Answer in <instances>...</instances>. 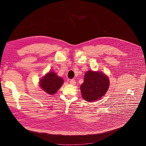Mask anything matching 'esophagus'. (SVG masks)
<instances>
[{"instance_id":"1","label":"esophagus","mask_w":146,"mask_h":146,"mask_svg":"<svg viewBox=\"0 0 146 146\" xmlns=\"http://www.w3.org/2000/svg\"><path fill=\"white\" fill-rule=\"evenodd\" d=\"M69 82H70V83L72 85H74L76 84V81L74 79H71V80H70V81H69Z\"/></svg>"}]
</instances>
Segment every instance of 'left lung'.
<instances>
[{
	"label": "left lung",
	"mask_w": 146,
	"mask_h": 146,
	"mask_svg": "<svg viewBox=\"0 0 146 146\" xmlns=\"http://www.w3.org/2000/svg\"><path fill=\"white\" fill-rule=\"evenodd\" d=\"M109 86V79L103 73L88 71L80 86L82 97L88 101H95L105 94Z\"/></svg>",
	"instance_id": "1"
}]
</instances>
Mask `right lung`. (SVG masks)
<instances>
[{
    "instance_id": "1",
    "label": "right lung",
    "mask_w": 146,
    "mask_h": 146,
    "mask_svg": "<svg viewBox=\"0 0 146 146\" xmlns=\"http://www.w3.org/2000/svg\"><path fill=\"white\" fill-rule=\"evenodd\" d=\"M40 86L48 94L53 95L57 92L63 83V80L54 72L46 74L40 80Z\"/></svg>"
}]
</instances>
